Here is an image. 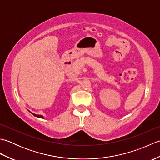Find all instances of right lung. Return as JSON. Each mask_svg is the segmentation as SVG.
Segmentation results:
<instances>
[{"label": "right lung", "instance_id": "right-lung-1", "mask_svg": "<svg viewBox=\"0 0 160 160\" xmlns=\"http://www.w3.org/2000/svg\"><path fill=\"white\" fill-rule=\"evenodd\" d=\"M33 115H35L36 117H38V118H43V116L42 115H36V114H34V113H32Z\"/></svg>", "mask_w": 160, "mask_h": 160}]
</instances>
